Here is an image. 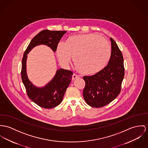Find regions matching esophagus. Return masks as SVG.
Here are the masks:
<instances>
[{"mask_svg": "<svg viewBox=\"0 0 148 148\" xmlns=\"http://www.w3.org/2000/svg\"><path fill=\"white\" fill-rule=\"evenodd\" d=\"M78 78H79V76L78 75H77V74H74L72 75V80Z\"/></svg>", "mask_w": 148, "mask_h": 148, "instance_id": "obj_1", "label": "esophagus"}]
</instances>
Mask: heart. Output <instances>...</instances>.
Returning <instances> with one entry per match:
<instances>
[{
	"instance_id": "obj_1",
	"label": "heart",
	"mask_w": 148,
	"mask_h": 148,
	"mask_svg": "<svg viewBox=\"0 0 148 148\" xmlns=\"http://www.w3.org/2000/svg\"><path fill=\"white\" fill-rule=\"evenodd\" d=\"M56 54L60 62L68 66L73 57L77 69L82 74H96L108 64L112 48L108 40L98 34H77L59 43Z\"/></svg>"
}]
</instances>
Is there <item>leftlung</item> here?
<instances>
[{"label":"left lung","instance_id":"1","mask_svg":"<svg viewBox=\"0 0 148 148\" xmlns=\"http://www.w3.org/2000/svg\"><path fill=\"white\" fill-rule=\"evenodd\" d=\"M112 53L104 68L92 76H84L86 86L83 96L86 102L94 108H101L113 101L121 91L125 76L123 57L119 47L110 38Z\"/></svg>","mask_w":148,"mask_h":148}]
</instances>
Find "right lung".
I'll return each mask as SVG.
<instances>
[{
    "instance_id": "add662e5",
    "label": "right lung",
    "mask_w": 148,
    "mask_h": 148,
    "mask_svg": "<svg viewBox=\"0 0 148 148\" xmlns=\"http://www.w3.org/2000/svg\"><path fill=\"white\" fill-rule=\"evenodd\" d=\"M66 33V31H41L31 40L23 56L21 78L27 95L36 104L45 109L55 108L61 102L73 73L63 69L57 70L54 78L45 87H36L30 82L26 74L27 55L34 47L40 45L48 46L55 52L60 39Z\"/></svg>"
}]
</instances>
